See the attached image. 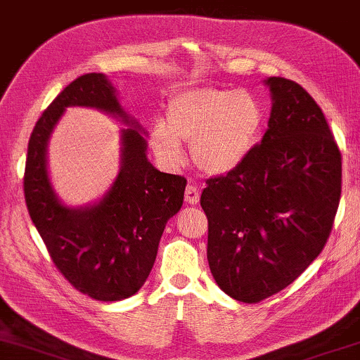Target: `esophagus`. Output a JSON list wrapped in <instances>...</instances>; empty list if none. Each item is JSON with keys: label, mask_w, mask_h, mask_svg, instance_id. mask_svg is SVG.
Returning a JSON list of instances; mask_svg holds the SVG:
<instances>
[{"label": "esophagus", "mask_w": 360, "mask_h": 360, "mask_svg": "<svg viewBox=\"0 0 360 360\" xmlns=\"http://www.w3.org/2000/svg\"><path fill=\"white\" fill-rule=\"evenodd\" d=\"M184 198H186V202L188 205H198L199 202V189L196 188V186L189 184L188 188H186V193H184Z\"/></svg>", "instance_id": "esophagus-1"}]
</instances>
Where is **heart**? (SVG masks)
<instances>
[{
  "instance_id": "b5f03b06",
  "label": "heart",
  "mask_w": 360,
  "mask_h": 360,
  "mask_svg": "<svg viewBox=\"0 0 360 360\" xmlns=\"http://www.w3.org/2000/svg\"><path fill=\"white\" fill-rule=\"evenodd\" d=\"M265 124L262 103L248 90L196 86L169 98L166 120H155L149 142L162 164L183 162V142L198 171L224 176L253 153Z\"/></svg>"
}]
</instances>
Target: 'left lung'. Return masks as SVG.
<instances>
[{
	"instance_id": "8db88e82",
	"label": "left lung",
	"mask_w": 360,
	"mask_h": 360,
	"mask_svg": "<svg viewBox=\"0 0 360 360\" xmlns=\"http://www.w3.org/2000/svg\"><path fill=\"white\" fill-rule=\"evenodd\" d=\"M265 84L274 105L262 142L201 194L210 270L245 304L287 288L319 257L342 189V155L317 102L293 80Z\"/></svg>"
}]
</instances>
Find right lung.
Segmentation results:
<instances>
[{
	"label": "right lung",
	"mask_w": 360,
	"mask_h": 360,
	"mask_svg": "<svg viewBox=\"0 0 360 360\" xmlns=\"http://www.w3.org/2000/svg\"><path fill=\"white\" fill-rule=\"evenodd\" d=\"M95 106L120 116L123 164L101 202L67 208L56 198L46 171V144L67 106ZM141 125L125 114L115 89L102 73H86L56 95L30 136L23 189L30 218L56 270L79 292L101 302L132 297L144 285L166 223L183 206L186 179L147 161Z\"/></svg>",
	"instance_id": "add662e5"
}]
</instances>
